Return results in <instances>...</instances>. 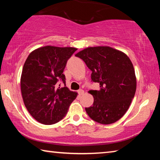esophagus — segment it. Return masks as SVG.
Returning a JSON list of instances; mask_svg holds the SVG:
<instances>
[{
	"label": "esophagus",
	"mask_w": 160,
	"mask_h": 160,
	"mask_svg": "<svg viewBox=\"0 0 160 160\" xmlns=\"http://www.w3.org/2000/svg\"><path fill=\"white\" fill-rule=\"evenodd\" d=\"M78 94H79V95L80 96V95H82V94H84V90H78Z\"/></svg>",
	"instance_id": "1"
}]
</instances>
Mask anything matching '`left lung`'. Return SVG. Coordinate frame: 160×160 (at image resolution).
I'll return each mask as SVG.
<instances>
[{
	"label": "left lung",
	"instance_id": "obj_1",
	"mask_svg": "<svg viewBox=\"0 0 160 160\" xmlns=\"http://www.w3.org/2000/svg\"><path fill=\"white\" fill-rule=\"evenodd\" d=\"M92 71L91 79L99 90H90L92 106L85 108L97 123L111 124L125 114L136 91L132 62L125 53L109 47H88L75 54Z\"/></svg>",
	"mask_w": 160,
	"mask_h": 160
}]
</instances>
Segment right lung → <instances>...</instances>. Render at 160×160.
<instances>
[{"instance_id": "right-lung-1", "label": "right lung", "mask_w": 160, "mask_h": 160, "mask_svg": "<svg viewBox=\"0 0 160 160\" xmlns=\"http://www.w3.org/2000/svg\"><path fill=\"white\" fill-rule=\"evenodd\" d=\"M77 48L46 46L32 51L22 72L21 92L27 109L44 125L58 122L68 112L77 93L66 86L63 73L67 61ZM58 82L64 84L61 88Z\"/></svg>"}]
</instances>
